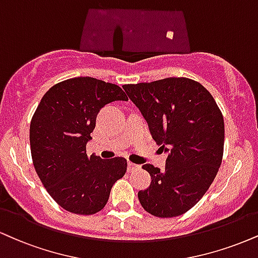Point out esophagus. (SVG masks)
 <instances>
[{
  "mask_svg": "<svg viewBox=\"0 0 258 258\" xmlns=\"http://www.w3.org/2000/svg\"><path fill=\"white\" fill-rule=\"evenodd\" d=\"M139 168H141V166H139V164L128 162V168H127V170H128V173H133V172H136V170H138Z\"/></svg>",
  "mask_w": 258,
  "mask_h": 258,
  "instance_id": "1",
  "label": "esophagus"
}]
</instances>
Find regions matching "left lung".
Instances as JSON below:
<instances>
[{"mask_svg":"<svg viewBox=\"0 0 258 258\" xmlns=\"http://www.w3.org/2000/svg\"><path fill=\"white\" fill-rule=\"evenodd\" d=\"M122 88L147 120L151 137L168 153L163 170L143 166L153 180L138 200L157 218L182 215L206 195L221 166V110L202 84L182 77Z\"/></svg>","mask_w":258,"mask_h":258,"instance_id":"1","label":"left lung"}]
</instances>
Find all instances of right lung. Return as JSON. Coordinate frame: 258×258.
Masks as SVG:
<instances>
[{"label":"right lung","mask_w":258,"mask_h":258,"mask_svg":"<svg viewBox=\"0 0 258 258\" xmlns=\"http://www.w3.org/2000/svg\"><path fill=\"white\" fill-rule=\"evenodd\" d=\"M114 101H128L120 86L78 77L55 84L33 114L30 125L33 166L48 194L67 212L98 213L116 180L125 175L123 157L102 160L86 154L98 111Z\"/></svg>","instance_id":"1"}]
</instances>
